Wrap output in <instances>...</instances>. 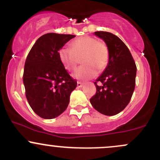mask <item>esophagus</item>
Returning a JSON list of instances; mask_svg holds the SVG:
<instances>
[{
	"mask_svg": "<svg viewBox=\"0 0 160 160\" xmlns=\"http://www.w3.org/2000/svg\"><path fill=\"white\" fill-rule=\"evenodd\" d=\"M77 85H78V88H80V87H82V86H83V83H82V82H78V84H77Z\"/></svg>",
	"mask_w": 160,
	"mask_h": 160,
	"instance_id": "1",
	"label": "esophagus"
}]
</instances>
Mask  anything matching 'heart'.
<instances>
[{
    "mask_svg": "<svg viewBox=\"0 0 160 160\" xmlns=\"http://www.w3.org/2000/svg\"><path fill=\"white\" fill-rule=\"evenodd\" d=\"M72 47H63L58 52L60 61L68 71H74L81 58L83 66L73 76L80 80H87L101 73L107 67L110 52L108 46L92 37L83 36L71 43Z\"/></svg>",
    "mask_w": 160,
    "mask_h": 160,
    "instance_id": "heart-1",
    "label": "heart"
}]
</instances>
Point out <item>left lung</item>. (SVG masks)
<instances>
[{
	"label": "left lung",
	"mask_w": 160,
	"mask_h": 160,
	"mask_svg": "<svg viewBox=\"0 0 160 160\" xmlns=\"http://www.w3.org/2000/svg\"><path fill=\"white\" fill-rule=\"evenodd\" d=\"M95 36L105 42L110 52L109 62L95 82L96 93L90 98L99 113L113 116L123 111L132 96L137 68L126 44L117 36L107 32H95ZM102 83L97 85V82Z\"/></svg>",
	"instance_id": "left-lung-1"
}]
</instances>
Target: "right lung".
<instances>
[{"mask_svg":"<svg viewBox=\"0 0 160 160\" xmlns=\"http://www.w3.org/2000/svg\"><path fill=\"white\" fill-rule=\"evenodd\" d=\"M75 35L48 33L37 40L25 63L23 83L29 105L43 119L56 118L65 111L77 87L60 61L58 52Z\"/></svg>","mask_w":160,"mask_h":160,"instance_id":"add662e5","label":"right lung"}]
</instances>
